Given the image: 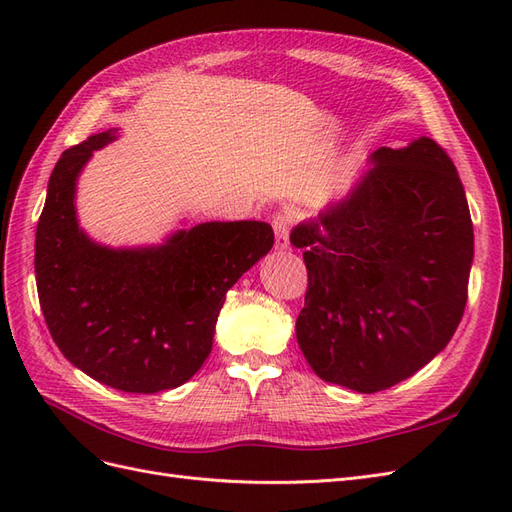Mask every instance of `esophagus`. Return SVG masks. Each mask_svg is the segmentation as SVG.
<instances>
[{
	"label": "esophagus",
	"instance_id": "34e87169",
	"mask_svg": "<svg viewBox=\"0 0 512 512\" xmlns=\"http://www.w3.org/2000/svg\"><path fill=\"white\" fill-rule=\"evenodd\" d=\"M273 230H275V247L277 250H288L290 247V230L292 220L288 213H277L273 218Z\"/></svg>",
	"mask_w": 512,
	"mask_h": 512
}]
</instances>
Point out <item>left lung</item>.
I'll use <instances>...</instances> for the list:
<instances>
[{
  "instance_id": "8db88e82",
  "label": "left lung",
  "mask_w": 512,
  "mask_h": 512,
  "mask_svg": "<svg viewBox=\"0 0 512 512\" xmlns=\"http://www.w3.org/2000/svg\"><path fill=\"white\" fill-rule=\"evenodd\" d=\"M371 162L290 237L307 267L297 342L324 382L359 393L391 389L446 348L474 258L466 192L436 141L380 147Z\"/></svg>"
}]
</instances>
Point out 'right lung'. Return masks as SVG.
Returning <instances> with one entry per match:
<instances>
[{
  "mask_svg": "<svg viewBox=\"0 0 512 512\" xmlns=\"http://www.w3.org/2000/svg\"><path fill=\"white\" fill-rule=\"evenodd\" d=\"M117 130L61 153L36 230V286L46 327L66 359L126 393L188 382L213 346L226 292L273 247L265 222H207L164 245L113 250L76 222V177Z\"/></svg>",
  "mask_w": 512,
  "mask_h": 512,
  "instance_id": "right-lung-1",
  "label": "right lung"
}]
</instances>
